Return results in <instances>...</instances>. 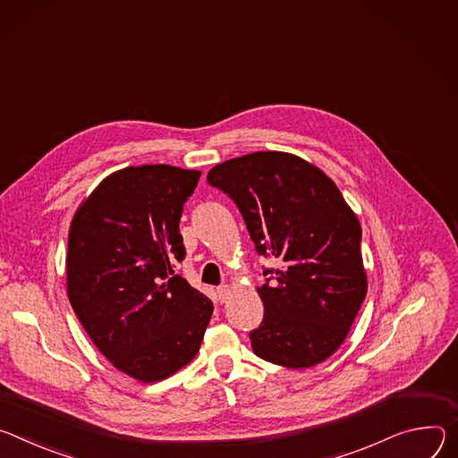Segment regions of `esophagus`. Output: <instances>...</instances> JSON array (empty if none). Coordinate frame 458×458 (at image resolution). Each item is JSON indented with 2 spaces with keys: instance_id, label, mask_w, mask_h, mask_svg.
<instances>
[{
  "instance_id": "34e87169",
  "label": "esophagus",
  "mask_w": 458,
  "mask_h": 458,
  "mask_svg": "<svg viewBox=\"0 0 458 458\" xmlns=\"http://www.w3.org/2000/svg\"><path fill=\"white\" fill-rule=\"evenodd\" d=\"M216 294H218L220 301H225V300L229 298V294H231V287H229V285H220V287L216 289Z\"/></svg>"
}]
</instances>
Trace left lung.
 <instances>
[{
	"mask_svg": "<svg viewBox=\"0 0 458 458\" xmlns=\"http://www.w3.org/2000/svg\"><path fill=\"white\" fill-rule=\"evenodd\" d=\"M208 182L236 203L259 255L280 260L257 287L266 313L249 333L252 351L293 369L327 360L368 293L357 215L322 169L289 152L227 160Z\"/></svg>",
	"mask_w": 458,
	"mask_h": 458,
	"instance_id": "1",
	"label": "left lung"
}]
</instances>
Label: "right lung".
<instances>
[{
    "label": "right lung",
    "mask_w": 458,
    "mask_h": 458,
    "mask_svg": "<svg viewBox=\"0 0 458 458\" xmlns=\"http://www.w3.org/2000/svg\"><path fill=\"white\" fill-rule=\"evenodd\" d=\"M199 174L164 164L120 169L71 222V306L99 352L145 384L196 357L213 315V301L171 266L185 257L180 218Z\"/></svg>",
    "instance_id": "obj_1"
}]
</instances>
